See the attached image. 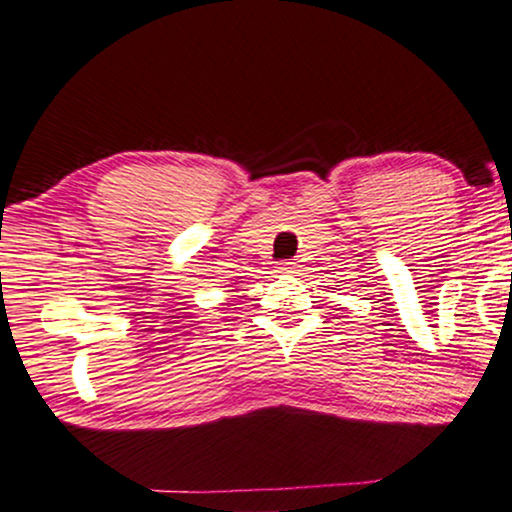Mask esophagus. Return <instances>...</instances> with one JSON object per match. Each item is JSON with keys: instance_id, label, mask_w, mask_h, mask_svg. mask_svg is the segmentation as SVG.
<instances>
[{"instance_id": "1", "label": "esophagus", "mask_w": 512, "mask_h": 512, "mask_svg": "<svg viewBox=\"0 0 512 512\" xmlns=\"http://www.w3.org/2000/svg\"><path fill=\"white\" fill-rule=\"evenodd\" d=\"M282 274H296L299 272V262H282Z\"/></svg>"}]
</instances>
